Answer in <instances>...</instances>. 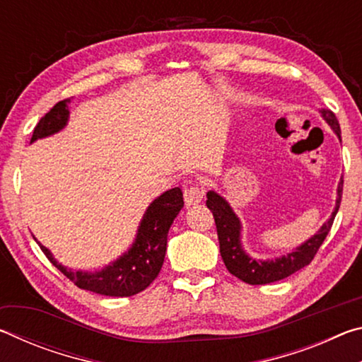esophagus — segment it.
Listing matches in <instances>:
<instances>
[{
	"mask_svg": "<svg viewBox=\"0 0 362 362\" xmlns=\"http://www.w3.org/2000/svg\"><path fill=\"white\" fill-rule=\"evenodd\" d=\"M204 196V188L201 185H196V183H192V185H187L183 188V199H185L187 206H194L201 203Z\"/></svg>",
	"mask_w": 362,
	"mask_h": 362,
	"instance_id": "esophagus-1",
	"label": "esophagus"
}]
</instances>
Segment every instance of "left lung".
Returning a JSON list of instances; mask_svg holds the SVG:
<instances>
[{"label": "left lung", "mask_w": 362, "mask_h": 362, "mask_svg": "<svg viewBox=\"0 0 362 362\" xmlns=\"http://www.w3.org/2000/svg\"><path fill=\"white\" fill-rule=\"evenodd\" d=\"M321 115L341 140L340 124L334 112H330L327 108H322ZM341 192H343V179L339 183V189H337L339 198H337L335 211L313 238H310L308 241L303 243L302 246L297 247L293 252L279 257L276 260H267V262L250 259L249 255H246L240 241V233H241L240 220H238L235 212L231 211L230 204L226 203L222 196H218L214 192L207 193L206 206L209 207L214 216V220H216L218 244H220V255H222L226 269H228L233 276L240 278L241 281H244V283L259 286V284H269V283H274V281L284 279L296 272H298V269H302L303 267L310 265L311 260L315 259L316 252L320 250L321 244L329 235L330 228H332L334 218L340 207Z\"/></svg>", "instance_id": "8db88e82"}]
</instances>
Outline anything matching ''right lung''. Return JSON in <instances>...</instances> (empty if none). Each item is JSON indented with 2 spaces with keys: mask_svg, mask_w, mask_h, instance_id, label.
Listing matches in <instances>:
<instances>
[{
  "mask_svg": "<svg viewBox=\"0 0 362 362\" xmlns=\"http://www.w3.org/2000/svg\"><path fill=\"white\" fill-rule=\"evenodd\" d=\"M69 102L70 99L57 102L42 116L35 127L32 142L62 129L66 124V119H69V107H66ZM182 207L183 194L179 187L163 193L146 209L132 247L112 265L97 273L66 269L57 263V260H54L52 254L45 246H41L40 243L38 244L49 262L60 269L79 289L108 297H131L145 291L161 272L164 255H166L168 233Z\"/></svg>",
  "mask_w": 362,
  "mask_h": 362,
  "instance_id": "1",
  "label": "right lung"
}]
</instances>
